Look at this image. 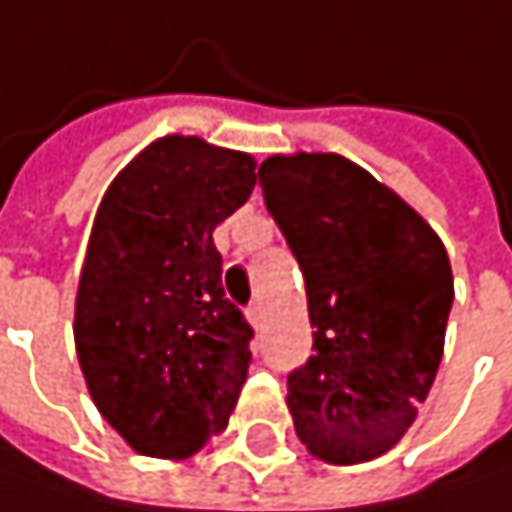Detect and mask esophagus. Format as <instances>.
<instances>
[{
  "instance_id": "esophagus-1",
  "label": "esophagus",
  "mask_w": 512,
  "mask_h": 512,
  "mask_svg": "<svg viewBox=\"0 0 512 512\" xmlns=\"http://www.w3.org/2000/svg\"><path fill=\"white\" fill-rule=\"evenodd\" d=\"M246 319H249V322H252V325H260V319H263V310H260V304H249V307H246Z\"/></svg>"
}]
</instances>
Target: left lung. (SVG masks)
<instances>
[{"mask_svg":"<svg viewBox=\"0 0 512 512\" xmlns=\"http://www.w3.org/2000/svg\"><path fill=\"white\" fill-rule=\"evenodd\" d=\"M263 202L299 260L313 354L287 375L299 440L328 463L381 457L437 378L454 278L434 228L343 155H272Z\"/></svg>","mask_w":512,"mask_h":512,"instance_id":"8db88e82","label":"left lung"}]
</instances>
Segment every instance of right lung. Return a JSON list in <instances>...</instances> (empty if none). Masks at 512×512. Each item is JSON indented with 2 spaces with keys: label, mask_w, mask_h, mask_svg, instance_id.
Returning <instances> with one entry per match:
<instances>
[{
  "label": "right lung",
  "mask_w": 512,
  "mask_h": 512,
  "mask_svg": "<svg viewBox=\"0 0 512 512\" xmlns=\"http://www.w3.org/2000/svg\"><path fill=\"white\" fill-rule=\"evenodd\" d=\"M255 158L169 134L108 187L75 296V351L108 425L146 457H190L225 431L252 325L222 290L213 228L255 190Z\"/></svg>",
  "instance_id": "right-lung-1"
}]
</instances>
